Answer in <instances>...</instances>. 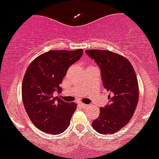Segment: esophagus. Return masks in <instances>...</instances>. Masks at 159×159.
I'll list each match as a JSON object with an SVG mask.
<instances>
[{"instance_id": "34e87169", "label": "esophagus", "mask_w": 159, "mask_h": 159, "mask_svg": "<svg viewBox=\"0 0 159 159\" xmlns=\"http://www.w3.org/2000/svg\"><path fill=\"white\" fill-rule=\"evenodd\" d=\"M79 106L82 107V109H86V108H87L89 105H87V104H82V103H79Z\"/></svg>"}]
</instances>
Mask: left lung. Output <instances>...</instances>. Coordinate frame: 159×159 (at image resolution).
<instances>
[{"label":"left lung","mask_w":159,"mask_h":159,"mask_svg":"<svg viewBox=\"0 0 159 159\" xmlns=\"http://www.w3.org/2000/svg\"><path fill=\"white\" fill-rule=\"evenodd\" d=\"M99 65L104 87L109 91V103L100 108L92 126L100 134H114L126 126L139 101V86L130 61L109 50H86Z\"/></svg>","instance_id":"1"}]
</instances>
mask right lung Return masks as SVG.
<instances>
[{
	"label": "right lung",
	"instance_id": "add662e5",
	"mask_svg": "<svg viewBox=\"0 0 159 159\" xmlns=\"http://www.w3.org/2000/svg\"><path fill=\"white\" fill-rule=\"evenodd\" d=\"M83 50H50L33 60L26 70L22 83L25 110L33 124L49 134L62 133L68 128L76 103L54 97L60 92L68 68L82 57Z\"/></svg>",
	"mask_w": 159,
	"mask_h": 159
}]
</instances>
